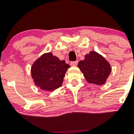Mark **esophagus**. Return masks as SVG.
<instances>
[{"label":"esophagus","mask_w":134,"mask_h":134,"mask_svg":"<svg viewBox=\"0 0 134 134\" xmlns=\"http://www.w3.org/2000/svg\"><path fill=\"white\" fill-rule=\"evenodd\" d=\"M78 64V61H74V62H71L70 65L72 66H76Z\"/></svg>","instance_id":"1"}]
</instances>
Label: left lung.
<instances>
[{"mask_svg": "<svg viewBox=\"0 0 134 134\" xmlns=\"http://www.w3.org/2000/svg\"><path fill=\"white\" fill-rule=\"evenodd\" d=\"M78 67L86 81L94 85H104L111 72L109 62L95 51L86 54L85 59L79 62Z\"/></svg>", "mask_w": 134, "mask_h": 134, "instance_id": "8db88e82", "label": "left lung"}]
</instances>
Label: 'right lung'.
I'll return each mask as SVG.
<instances>
[{
  "label": "right lung",
  "mask_w": 134,
  "mask_h": 134,
  "mask_svg": "<svg viewBox=\"0 0 134 134\" xmlns=\"http://www.w3.org/2000/svg\"><path fill=\"white\" fill-rule=\"evenodd\" d=\"M70 67L64 60H60L51 52L45 53L32 64V79L40 89L51 92L62 86Z\"/></svg>",
  "instance_id": "add662e5"
}]
</instances>
